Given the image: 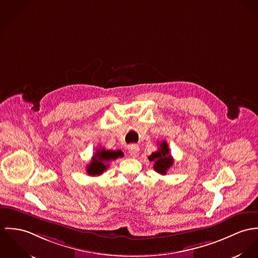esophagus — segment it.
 Segmentation results:
<instances>
[{"label":"esophagus","instance_id":"34e87169","mask_svg":"<svg viewBox=\"0 0 258 258\" xmlns=\"http://www.w3.org/2000/svg\"><path fill=\"white\" fill-rule=\"evenodd\" d=\"M139 152H140V147L138 145L132 144V145L128 146V153H130L131 156L136 157L139 154Z\"/></svg>","mask_w":258,"mask_h":258}]
</instances>
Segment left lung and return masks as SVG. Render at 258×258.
<instances>
[{
	"instance_id": "8db88e82",
	"label": "left lung",
	"mask_w": 258,
	"mask_h": 258,
	"mask_svg": "<svg viewBox=\"0 0 258 258\" xmlns=\"http://www.w3.org/2000/svg\"><path fill=\"white\" fill-rule=\"evenodd\" d=\"M148 159L153 162L154 170L162 175L166 174V172L171 167L174 162V159L169 153L168 144L165 141L159 143L158 150L152 152L148 156Z\"/></svg>"
}]
</instances>
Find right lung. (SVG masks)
<instances>
[{
	"label": "right lung",
	"instance_id": "obj_1",
	"mask_svg": "<svg viewBox=\"0 0 258 258\" xmlns=\"http://www.w3.org/2000/svg\"><path fill=\"white\" fill-rule=\"evenodd\" d=\"M122 156L123 154L120 150L114 151L105 148L97 149L96 153L92 157L90 164L87 165V173L90 176H99L107 170V167L109 166L108 162Z\"/></svg>",
	"mask_w": 258,
	"mask_h": 258
}]
</instances>
